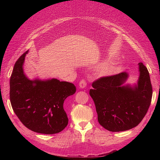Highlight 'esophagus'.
<instances>
[{
    "label": "esophagus",
    "instance_id": "34e87169",
    "mask_svg": "<svg viewBox=\"0 0 160 160\" xmlns=\"http://www.w3.org/2000/svg\"><path fill=\"white\" fill-rule=\"evenodd\" d=\"M86 85H87L86 81L84 79H81L80 81V82H79V87H80L81 88H85V87H86Z\"/></svg>",
    "mask_w": 160,
    "mask_h": 160
}]
</instances>
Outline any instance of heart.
Listing matches in <instances>:
<instances>
[{
  "mask_svg": "<svg viewBox=\"0 0 160 160\" xmlns=\"http://www.w3.org/2000/svg\"><path fill=\"white\" fill-rule=\"evenodd\" d=\"M113 68L111 67H109V66H107V67H105L103 69L102 71L104 74H108L109 73V72H111L113 71Z\"/></svg>",
  "mask_w": 160,
  "mask_h": 160,
  "instance_id": "b5f03b06",
  "label": "heart"
}]
</instances>
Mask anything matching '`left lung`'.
Returning <instances> with one entry per match:
<instances>
[{
	"mask_svg": "<svg viewBox=\"0 0 160 160\" xmlns=\"http://www.w3.org/2000/svg\"><path fill=\"white\" fill-rule=\"evenodd\" d=\"M140 75L134 88L122 86L126 72L99 77L92 83L93 99L99 124L110 132L132 129L142 122L151 104L152 86L149 72L139 62Z\"/></svg>",
	"mask_w": 160,
	"mask_h": 160,
	"instance_id": "8db88e82",
	"label": "left lung"
}]
</instances>
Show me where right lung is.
<instances>
[{
  "mask_svg": "<svg viewBox=\"0 0 160 160\" xmlns=\"http://www.w3.org/2000/svg\"><path fill=\"white\" fill-rule=\"evenodd\" d=\"M27 51L14 64L10 79V101L14 112L26 128L43 134L61 132L68 124L65 99L73 95L76 87L69 82L31 81L23 72Z\"/></svg>",
  "mask_w": 160,
  "mask_h": 160,
  "instance_id": "add662e5",
  "label": "right lung"
}]
</instances>
